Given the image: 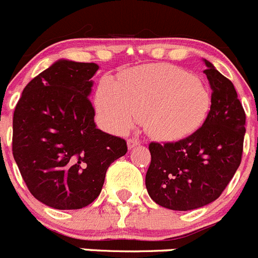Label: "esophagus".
I'll use <instances>...</instances> for the list:
<instances>
[{"label": "esophagus", "instance_id": "esophagus-1", "mask_svg": "<svg viewBox=\"0 0 258 258\" xmlns=\"http://www.w3.org/2000/svg\"><path fill=\"white\" fill-rule=\"evenodd\" d=\"M139 145H140V140H137V139H130V140L127 141V146H128V149H134Z\"/></svg>", "mask_w": 258, "mask_h": 258}]
</instances>
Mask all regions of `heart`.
<instances>
[{
	"label": "heart",
	"mask_w": 258,
	"mask_h": 258,
	"mask_svg": "<svg viewBox=\"0 0 258 258\" xmlns=\"http://www.w3.org/2000/svg\"><path fill=\"white\" fill-rule=\"evenodd\" d=\"M96 107L113 131H128L137 117H143L150 136L177 141L205 123L211 94L201 79L179 67L151 64L128 70L117 84L104 81L96 94Z\"/></svg>",
	"instance_id": "b5f03b06"
}]
</instances>
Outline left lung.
Instances as JSON below:
<instances>
[{
  "label": "left lung",
  "mask_w": 258,
  "mask_h": 258,
  "mask_svg": "<svg viewBox=\"0 0 258 258\" xmlns=\"http://www.w3.org/2000/svg\"><path fill=\"white\" fill-rule=\"evenodd\" d=\"M211 88L205 123L177 143H151L149 196L165 209L188 211L215 201L242 160L245 113L232 81L204 59Z\"/></svg>",
  "instance_id": "obj_1"
}]
</instances>
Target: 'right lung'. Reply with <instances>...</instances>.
Here are the masks:
<instances>
[{
	"label": "right lung",
	"mask_w": 258,
	"mask_h": 258,
	"mask_svg": "<svg viewBox=\"0 0 258 258\" xmlns=\"http://www.w3.org/2000/svg\"><path fill=\"white\" fill-rule=\"evenodd\" d=\"M99 66L58 59L23 90L13 121V154L29 191L58 210L99 196L108 167L127 153L123 139L96 128L89 95Z\"/></svg>",
	"instance_id": "1"
}]
</instances>
